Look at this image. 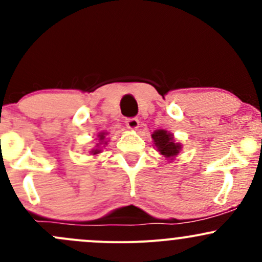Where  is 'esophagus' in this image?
I'll return each instance as SVG.
<instances>
[{"label":"esophagus","mask_w":262,"mask_h":262,"mask_svg":"<svg viewBox=\"0 0 262 262\" xmlns=\"http://www.w3.org/2000/svg\"><path fill=\"white\" fill-rule=\"evenodd\" d=\"M125 125H126V128H129V129H137L139 125V120L137 118H126Z\"/></svg>","instance_id":"34e87169"}]
</instances>
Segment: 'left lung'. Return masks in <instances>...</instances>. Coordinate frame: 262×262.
I'll use <instances>...</instances> for the list:
<instances>
[{
	"label": "left lung",
	"mask_w": 262,
	"mask_h": 262,
	"mask_svg": "<svg viewBox=\"0 0 262 262\" xmlns=\"http://www.w3.org/2000/svg\"><path fill=\"white\" fill-rule=\"evenodd\" d=\"M152 138L155 141V144L157 146L158 150L161 152V155H163L165 157L170 158L173 157L179 153L181 146L179 143H175L173 142V137L172 134L167 133L166 130H156L155 133L152 134Z\"/></svg>",
	"instance_id": "left-lung-1"
}]
</instances>
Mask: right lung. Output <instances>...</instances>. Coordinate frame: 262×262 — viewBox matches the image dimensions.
Returning a JSON list of instances; mask_svg holds the SVG:
<instances>
[{
	"label": "right lung",
	"instance_id": "obj_1",
	"mask_svg": "<svg viewBox=\"0 0 262 262\" xmlns=\"http://www.w3.org/2000/svg\"><path fill=\"white\" fill-rule=\"evenodd\" d=\"M99 138H100V141H101V143H102V141H104V138H105L104 133L100 134ZM99 144H100V143H99ZM97 153H100V150H99V149H94V150H92V155H97Z\"/></svg>",
	"mask_w": 262,
	"mask_h": 262
}]
</instances>
